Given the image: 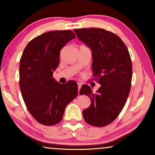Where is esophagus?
I'll return each instance as SVG.
<instances>
[{"mask_svg":"<svg viewBox=\"0 0 155 155\" xmlns=\"http://www.w3.org/2000/svg\"><path fill=\"white\" fill-rule=\"evenodd\" d=\"M81 84L78 83V90H79V91L80 88H81Z\"/></svg>","mask_w":155,"mask_h":155,"instance_id":"1","label":"esophagus"}]
</instances>
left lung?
I'll list each match as a JSON object with an SVG mask.
<instances>
[{
	"instance_id": "obj_1",
	"label": "left lung",
	"mask_w": 155,
	"mask_h": 155,
	"mask_svg": "<svg viewBox=\"0 0 155 155\" xmlns=\"http://www.w3.org/2000/svg\"><path fill=\"white\" fill-rule=\"evenodd\" d=\"M92 51L93 76L101 84L96 93L87 84L80 95H86L91 104L82 112L85 122L94 127L111 124L122 111L128 97L132 80V62L128 49L118 35L101 28L74 31Z\"/></svg>"
}]
</instances>
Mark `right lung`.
<instances>
[{"label": "right lung", "instance_id": "obj_1", "mask_svg": "<svg viewBox=\"0 0 155 155\" xmlns=\"http://www.w3.org/2000/svg\"><path fill=\"white\" fill-rule=\"evenodd\" d=\"M76 35L71 31L44 33L31 40L19 62V87L27 108L37 122L51 126L63 119L67 105L78 95V84H60L52 77L60 50Z\"/></svg>", "mask_w": 155, "mask_h": 155}]
</instances>
